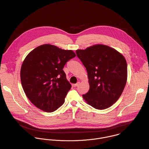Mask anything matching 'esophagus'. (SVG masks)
<instances>
[{"label":"esophagus","instance_id":"1","mask_svg":"<svg viewBox=\"0 0 149 149\" xmlns=\"http://www.w3.org/2000/svg\"><path fill=\"white\" fill-rule=\"evenodd\" d=\"M79 84H80V83L79 82H78L77 84H73V86H74V87H76V86H77L78 85H79Z\"/></svg>","mask_w":149,"mask_h":149}]
</instances>
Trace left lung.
I'll return each mask as SVG.
<instances>
[{"mask_svg": "<svg viewBox=\"0 0 149 149\" xmlns=\"http://www.w3.org/2000/svg\"><path fill=\"white\" fill-rule=\"evenodd\" d=\"M86 68L89 91L83 95L90 106L104 109L120 97L127 82V65L123 56L108 46L95 45L76 51Z\"/></svg>", "mask_w": 149, "mask_h": 149, "instance_id": "left-lung-1", "label": "left lung"}]
</instances>
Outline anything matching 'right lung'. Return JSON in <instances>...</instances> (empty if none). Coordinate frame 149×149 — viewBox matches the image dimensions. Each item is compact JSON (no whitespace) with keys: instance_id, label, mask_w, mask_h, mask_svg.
<instances>
[{"instance_id":"1","label":"right lung","mask_w":149,"mask_h":149,"mask_svg":"<svg viewBox=\"0 0 149 149\" xmlns=\"http://www.w3.org/2000/svg\"><path fill=\"white\" fill-rule=\"evenodd\" d=\"M75 56L71 50L50 44L39 46L28 54L22 65L21 80L26 96L35 106L52 112L64 104L72 86L63 69Z\"/></svg>"}]
</instances>
